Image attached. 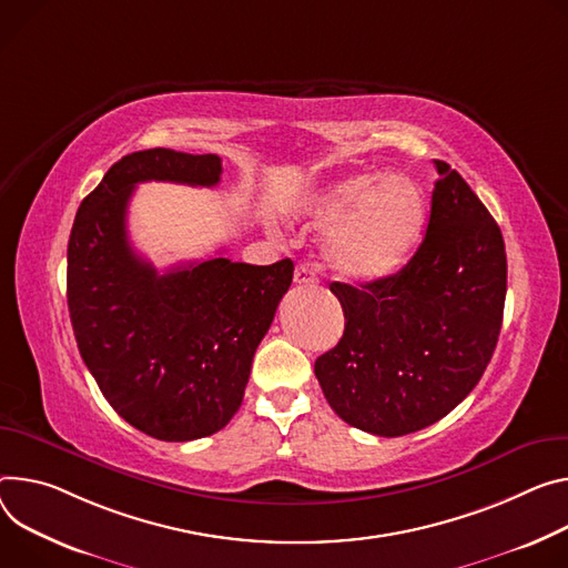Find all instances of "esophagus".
I'll return each instance as SVG.
<instances>
[{
  "label": "esophagus",
  "mask_w": 568,
  "mask_h": 568,
  "mask_svg": "<svg viewBox=\"0 0 568 568\" xmlns=\"http://www.w3.org/2000/svg\"><path fill=\"white\" fill-rule=\"evenodd\" d=\"M315 283H317V276H315L313 267L298 265V267L294 270V285H298V287H313Z\"/></svg>",
  "instance_id": "1"
}]
</instances>
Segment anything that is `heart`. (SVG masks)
<instances>
[{
  "instance_id": "heart-1",
  "label": "heart",
  "mask_w": 568,
  "mask_h": 568,
  "mask_svg": "<svg viewBox=\"0 0 568 568\" xmlns=\"http://www.w3.org/2000/svg\"><path fill=\"white\" fill-rule=\"evenodd\" d=\"M303 213L328 224L324 253L331 267L353 281L396 274L422 242L428 222L424 187L403 174H353L305 199Z\"/></svg>"
}]
</instances>
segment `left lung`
Here are the masks:
<instances>
[{"mask_svg":"<svg viewBox=\"0 0 568 568\" xmlns=\"http://www.w3.org/2000/svg\"><path fill=\"white\" fill-rule=\"evenodd\" d=\"M435 168L426 237L407 265L357 287L331 283L346 324L315 376L339 419L378 437L417 433L467 398L503 324L500 229L450 165Z\"/></svg>","mask_w":568,"mask_h":568,"instance_id":"obj_1","label":"left lung"}]
</instances>
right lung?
<instances>
[{
  "label": "right lung",
  "instance_id": "add662e5",
  "mask_svg": "<svg viewBox=\"0 0 568 568\" xmlns=\"http://www.w3.org/2000/svg\"><path fill=\"white\" fill-rule=\"evenodd\" d=\"M215 153L135 151L81 201L68 242V305L79 353L101 394L133 428L163 442L222 430L242 405L253 353L290 290V257H229L159 274L126 235L138 183L213 187Z\"/></svg>",
  "mask_w": 568,
  "mask_h": 568
}]
</instances>
